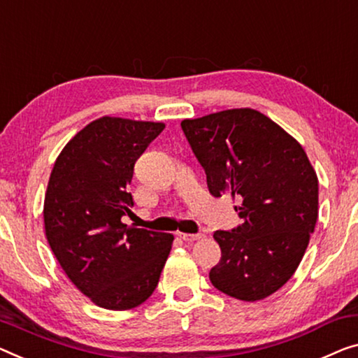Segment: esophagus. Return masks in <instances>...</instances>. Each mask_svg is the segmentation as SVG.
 <instances>
[{
  "mask_svg": "<svg viewBox=\"0 0 358 358\" xmlns=\"http://www.w3.org/2000/svg\"><path fill=\"white\" fill-rule=\"evenodd\" d=\"M180 239H183L186 243H194V241H199V239L206 238L202 233H196V234H191V233H178Z\"/></svg>",
  "mask_w": 358,
  "mask_h": 358,
  "instance_id": "esophagus-1",
  "label": "esophagus"
}]
</instances>
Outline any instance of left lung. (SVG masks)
Here are the masks:
<instances>
[{
	"label": "left lung",
	"mask_w": 358,
	"mask_h": 358,
	"mask_svg": "<svg viewBox=\"0 0 358 358\" xmlns=\"http://www.w3.org/2000/svg\"><path fill=\"white\" fill-rule=\"evenodd\" d=\"M212 196L230 193L241 225L213 233L222 259L209 278L239 301H260L294 275L318 218V178L306 151L268 117L230 109L181 122Z\"/></svg>",
	"instance_id": "left-lung-1"
}]
</instances>
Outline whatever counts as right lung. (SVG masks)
Masks as SVG:
<instances>
[{
    "instance_id": "obj_1",
    "label": "right lung",
    "mask_w": 358,
    "mask_h": 358,
    "mask_svg": "<svg viewBox=\"0 0 358 358\" xmlns=\"http://www.w3.org/2000/svg\"><path fill=\"white\" fill-rule=\"evenodd\" d=\"M159 122L101 117L80 130L52 167L45 230L57 262L96 306L138 307L156 289L173 234L128 227L135 162L161 135Z\"/></svg>"
}]
</instances>
